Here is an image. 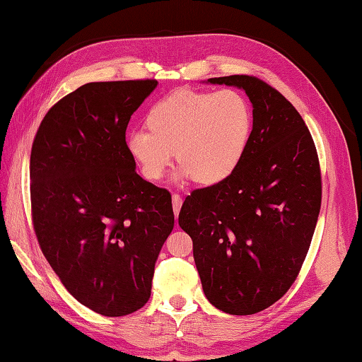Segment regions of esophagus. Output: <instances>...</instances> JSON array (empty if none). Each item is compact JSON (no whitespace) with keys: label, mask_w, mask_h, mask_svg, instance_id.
Returning <instances> with one entry per match:
<instances>
[{"label":"esophagus","mask_w":362,"mask_h":362,"mask_svg":"<svg viewBox=\"0 0 362 362\" xmlns=\"http://www.w3.org/2000/svg\"><path fill=\"white\" fill-rule=\"evenodd\" d=\"M182 204H183V200H182L180 194H177V192H173V208H174V214H175V217H177V216H179V213H180Z\"/></svg>","instance_id":"34e87169"}]
</instances>
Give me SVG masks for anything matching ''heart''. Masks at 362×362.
Instances as JSON below:
<instances>
[{
	"label": "heart",
	"instance_id": "obj_1",
	"mask_svg": "<svg viewBox=\"0 0 362 362\" xmlns=\"http://www.w3.org/2000/svg\"><path fill=\"white\" fill-rule=\"evenodd\" d=\"M146 129L126 136V151L149 182L160 180L173 163L179 177L211 187L236 173L247 153L253 112L234 89H180L158 100L145 115Z\"/></svg>",
	"mask_w": 362,
	"mask_h": 362
}]
</instances>
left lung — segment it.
I'll return each mask as SVG.
<instances>
[{"label": "left lung", "instance_id": "1", "mask_svg": "<svg viewBox=\"0 0 362 362\" xmlns=\"http://www.w3.org/2000/svg\"><path fill=\"white\" fill-rule=\"evenodd\" d=\"M238 86L253 103V129L230 179L185 199L180 228L205 296L245 316L273 305L296 281L322 199L321 168L305 122L287 98L253 75L209 78Z\"/></svg>", "mask_w": 362, "mask_h": 362}]
</instances>
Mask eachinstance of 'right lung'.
I'll return each instance as SVG.
<instances>
[{
  "mask_svg": "<svg viewBox=\"0 0 362 362\" xmlns=\"http://www.w3.org/2000/svg\"><path fill=\"white\" fill-rule=\"evenodd\" d=\"M157 80L95 81L49 109L30 153L40 248L80 304L109 317L137 312L174 226L170 191L143 180L126 128Z\"/></svg>",
  "mask_w": 362,
  "mask_h": 362,
  "instance_id": "add662e5",
  "label": "right lung"
}]
</instances>
